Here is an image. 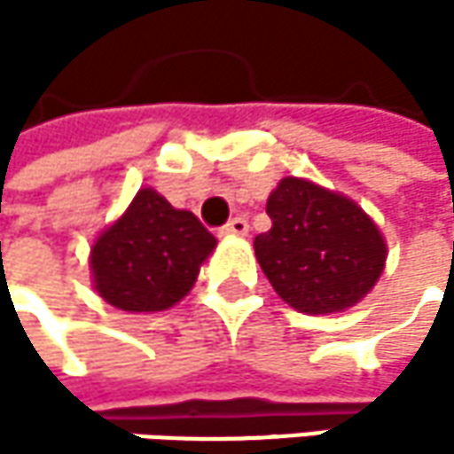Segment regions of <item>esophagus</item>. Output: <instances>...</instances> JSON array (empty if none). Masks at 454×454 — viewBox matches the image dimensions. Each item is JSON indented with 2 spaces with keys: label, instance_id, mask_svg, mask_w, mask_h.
Wrapping results in <instances>:
<instances>
[{
  "label": "esophagus",
  "instance_id": "esophagus-1",
  "mask_svg": "<svg viewBox=\"0 0 454 454\" xmlns=\"http://www.w3.org/2000/svg\"><path fill=\"white\" fill-rule=\"evenodd\" d=\"M221 233H223V236H247V233H249V226H247L244 218H231L226 226L221 228Z\"/></svg>",
  "mask_w": 454,
  "mask_h": 454
}]
</instances>
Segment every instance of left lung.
Listing matches in <instances>:
<instances>
[{
	"instance_id": "obj_1",
	"label": "left lung",
	"mask_w": 454,
	"mask_h": 454,
	"mask_svg": "<svg viewBox=\"0 0 454 454\" xmlns=\"http://www.w3.org/2000/svg\"><path fill=\"white\" fill-rule=\"evenodd\" d=\"M270 231L254 236L262 273L300 313L325 316L360 302L379 281L387 244L347 197L284 178L268 197Z\"/></svg>"
}]
</instances>
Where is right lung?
I'll list each match as a JSON object with an SVG mask.
<instances>
[{
	"instance_id": "right-lung-1",
	"label": "right lung",
	"mask_w": 454,
	"mask_h": 454,
	"mask_svg": "<svg viewBox=\"0 0 454 454\" xmlns=\"http://www.w3.org/2000/svg\"><path fill=\"white\" fill-rule=\"evenodd\" d=\"M215 236L189 210L141 189L126 215L91 249L99 297L129 313H157L176 305L197 281Z\"/></svg>"
}]
</instances>
